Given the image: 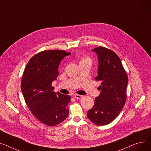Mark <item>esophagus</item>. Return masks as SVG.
Listing matches in <instances>:
<instances>
[{
	"mask_svg": "<svg viewBox=\"0 0 151 151\" xmlns=\"http://www.w3.org/2000/svg\"><path fill=\"white\" fill-rule=\"evenodd\" d=\"M74 97H75V98H76L77 99H81L83 97V96L80 95V94H74Z\"/></svg>",
	"mask_w": 151,
	"mask_h": 151,
	"instance_id": "obj_1",
	"label": "esophagus"
}]
</instances>
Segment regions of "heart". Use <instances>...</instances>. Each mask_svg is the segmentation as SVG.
<instances>
[{"instance_id":"heart-1","label":"heart","mask_w":151,"mask_h":151,"mask_svg":"<svg viewBox=\"0 0 151 151\" xmlns=\"http://www.w3.org/2000/svg\"><path fill=\"white\" fill-rule=\"evenodd\" d=\"M91 58H90L89 57H83L81 59V63H91Z\"/></svg>"}]
</instances>
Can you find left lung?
I'll return each instance as SVG.
<instances>
[{
	"label": "left lung",
	"mask_w": 151,
	"mask_h": 151,
	"mask_svg": "<svg viewBox=\"0 0 151 151\" xmlns=\"http://www.w3.org/2000/svg\"><path fill=\"white\" fill-rule=\"evenodd\" d=\"M92 51L98 57V75L95 80L101 83V93L88 111L87 117L95 124L104 126L116 118L124 106L128 77L114 52L102 46Z\"/></svg>",
	"instance_id": "1"
}]
</instances>
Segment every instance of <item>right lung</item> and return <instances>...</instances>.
Listing matches in <instances>:
<instances>
[{"mask_svg":"<svg viewBox=\"0 0 151 151\" xmlns=\"http://www.w3.org/2000/svg\"><path fill=\"white\" fill-rule=\"evenodd\" d=\"M70 52L47 50L33 56L27 65L21 81V90L27 105L34 116L48 126H55L69 114V95L54 91L52 83L58 76L60 61Z\"/></svg>","mask_w":151,"mask_h":151,"instance_id":"1","label":"right lung"}]
</instances>
